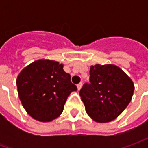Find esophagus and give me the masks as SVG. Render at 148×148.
Wrapping results in <instances>:
<instances>
[{
    "label": "esophagus",
    "instance_id": "obj_1",
    "mask_svg": "<svg viewBox=\"0 0 148 148\" xmlns=\"http://www.w3.org/2000/svg\"><path fill=\"white\" fill-rule=\"evenodd\" d=\"M82 82H80L77 84V89L80 90L81 89H82Z\"/></svg>",
    "mask_w": 148,
    "mask_h": 148
}]
</instances>
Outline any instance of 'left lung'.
Returning <instances> with one entry per match:
<instances>
[{"instance_id": "1", "label": "left lung", "mask_w": 148, "mask_h": 148, "mask_svg": "<svg viewBox=\"0 0 148 148\" xmlns=\"http://www.w3.org/2000/svg\"><path fill=\"white\" fill-rule=\"evenodd\" d=\"M134 85L128 75L114 65L91 66L90 83L80 90L86 111L98 123L115 119L130 103Z\"/></svg>"}]
</instances>
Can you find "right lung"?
<instances>
[{
    "instance_id": "1",
    "label": "right lung",
    "mask_w": 148,
    "mask_h": 148,
    "mask_svg": "<svg viewBox=\"0 0 148 148\" xmlns=\"http://www.w3.org/2000/svg\"><path fill=\"white\" fill-rule=\"evenodd\" d=\"M16 85L27 113L41 122L59 116L69 95L77 90L63 65L51 60H38L26 66L17 77Z\"/></svg>"
}]
</instances>
